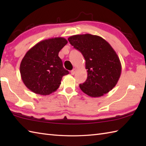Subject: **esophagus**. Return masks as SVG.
Listing matches in <instances>:
<instances>
[{"mask_svg":"<svg viewBox=\"0 0 146 146\" xmlns=\"http://www.w3.org/2000/svg\"><path fill=\"white\" fill-rule=\"evenodd\" d=\"M76 68H74V69L73 70H71V74L72 75H75V72H76Z\"/></svg>","mask_w":146,"mask_h":146,"instance_id":"34e87169","label":"esophagus"}]
</instances>
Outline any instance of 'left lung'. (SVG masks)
I'll return each mask as SVG.
<instances>
[{"label": "left lung", "mask_w": 146, "mask_h": 146, "mask_svg": "<svg viewBox=\"0 0 146 146\" xmlns=\"http://www.w3.org/2000/svg\"><path fill=\"white\" fill-rule=\"evenodd\" d=\"M68 39L85 60L88 76L80 85L82 92L91 97H100L112 90L120 78L122 66L109 43L100 36L90 34L72 36Z\"/></svg>", "instance_id": "1"}]
</instances>
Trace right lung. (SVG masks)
Instances as JSON below:
<instances>
[{
    "label": "right lung",
    "mask_w": 146,
    "mask_h": 146,
    "mask_svg": "<svg viewBox=\"0 0 146 146\" xmlns=\"http://www.w3.org/2000/svg\"><path fill=\"white\" fill-rule=\"evenodd\" d=\"M67 43L61 37L45 39L26 52L21 61L20 73L24 85L31 91L48 95L59 88L63 76L69 73L58 56Z\"/></svg>",
    "instance_id": "obj_1"
}]
</instances>
